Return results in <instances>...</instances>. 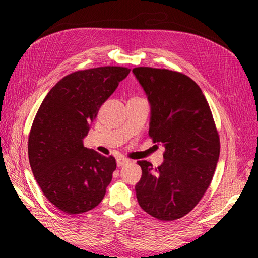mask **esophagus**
<instances>
[{
	"instance_id": "obj_1",
	"label": "esophagus",
	"mask_w": 258,
	"mask_h": 258,
	"mask_svg": "<svg viewBox=\"0 0 258 258\" xmlns=\"http://www.w3.org/2000/svg\"><path fill=\"white\" fill-rule=\"evenodd\" d=\"M127 159H125V158H117V166H118V167H120V166H123L124 164H126L127 163Z\"/></svg>"
}]
</instances>
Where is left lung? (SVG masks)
Segmentation results:
<instances>
[{"label":"left lung","instance_id":"left-lung-1","mask_svg":"<svg viewBox=\"0 0 258 258\" xmlns=\"http://www.w3.org/2000/svg\"><path fill=\"white\" fill-rule=\"evenodd\" d=\"M133 74L150 104L149 135L163 143L164 161L157 168L138 164L135 185L143 211L161 221L181 218L195 208L211 184L220 157V138L203 91L181 73L138 67Z\"/></svg>","mask_w":258,"mask_h":258}]
</instances>
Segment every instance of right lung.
<instances>
[{"label": "right lung", "mask_w": 258, "mask_h": 258, "mask_svg": "<svg viewBox=\"0 0 258 258\" xmlns=\"http://www.w3.org/2000/svg\"><path fill=\"white\" fill-rule=\"evenodd\" d=\"M130 71L108 66L67 75L35 116L28 139L30 167L49 202L69 215L91 211L106 195L116 160L85 148L83 139Z\"/></svg>", "instance_id": "obj_1"}]
</instances>
